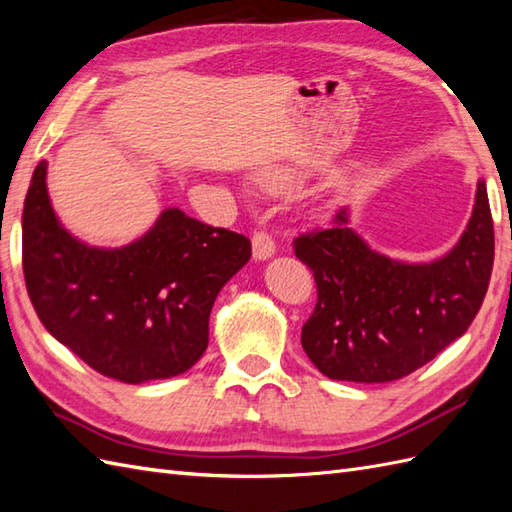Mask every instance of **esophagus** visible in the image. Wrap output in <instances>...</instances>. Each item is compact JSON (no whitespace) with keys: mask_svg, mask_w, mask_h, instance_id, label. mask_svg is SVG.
<instances>
[{"mask_svg":"<svg viewBox=\"0 0 512 512\" xmlns=\"http://www.w3.org/2000/svg\"><path fill=\"white\" fill-rule=\"evenodd\" d=\"M273 255H275L273 237L264 231H257L253 235V259L255 262H266V259H270Z\"/></svg>","mask_w":512,"mask_h":512,"instance_id":"1","label":"esophagus"}]
</instances>
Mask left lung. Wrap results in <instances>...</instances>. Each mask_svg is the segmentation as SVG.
Listing matches in <instances>:
<instances>
[{"instance_id":"1","label":"left lung","mask_w":512,"mask_h":512,"mask_svg":"<svg viewBox=\"0 0 512 512\" xmlns=\"http://www.w3.org/2000/svg\"><path fill=\"white\" fill-rule=\"evenodd\" d=\"M295 255L317 281V306L301 330L314 367L350 383L398 380L460 339L482 308L495 255L486 182L477 180L460 242L433 262L372 250L352 228L347 206L328 228L299 235Z\"/></svg>"}]
</instances>
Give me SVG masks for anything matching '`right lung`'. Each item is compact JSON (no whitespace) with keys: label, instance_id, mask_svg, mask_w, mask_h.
<instances>
[{"label":"right lung","instance_id":"add662e5","mask_svg":"<svg viewBox=\"0 0 512 512\" xmlns=\"http://www.w3.org/2000/svg\"><path fill=\"white\" fill-rule=\"evenodd\" d=\"M46 176L41 160L21 215L24 279L43 328L121 383L187 372L209 345L217 295L250 259L248 237L171 206L134 242L90 246L54 213Z\"/></svg>","mask_w":512,"mask_h":512}]
</instances>
